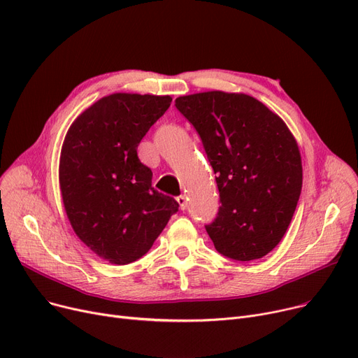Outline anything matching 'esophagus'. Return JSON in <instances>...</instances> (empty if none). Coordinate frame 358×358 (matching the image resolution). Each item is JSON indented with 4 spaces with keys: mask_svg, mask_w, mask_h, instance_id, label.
<instances>
[{
    "mask_svg": "<svg viewBox=\"0 0 358 358\" xmlns=\"http://www.w3.org/2000/svg\"><path fill=\"white\" fill-rule=\"evenodd\" d=\"M177 201H178V204H180V209H181V210H185L187 206H189V203H187V197H185L184 194L178 196V197H177Z\"/></svg>",
    "mask_w": 358,
    "mask_h": 358,
    "instance_id": "obj_1",
    "label": "esophagus"
}]
</instances>
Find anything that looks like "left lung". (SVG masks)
I'll use <instances>...</instances> for the list:
<instances>
[{
  "label": "left lung",
  "instance_id": "1",
  "mask_svg": "<svg viewBox=\"0 0 358 358\" xmlns=\"http://www.w3.org/2000/svg\"><path fill=\"white\" fill-rule=\"evenodd\" d=\"M176 107L197 130L216 174L222 204L206 224L215 248L238 261L267 255L302 192V157L287 124L242 92L190 94Z\"/></svg>",
  "mask_w": 358,
  "mask_h": 358
}]
</instances>
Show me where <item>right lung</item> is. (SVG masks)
I'll return each instance as SVG.
<instances>
[{
  "instance_id": "add662e5",
  "label": "right lung",
  "mask_w": 358,
  "mask_h": 358,
  "mask_svg": "<svg viewBox=\"0 0 358 358\" xmlns=\"http://www.w3.org/2000/svg\"><path fill=\"white\" fill-rule=\"evenodd\" d=\"M173 99L116 92L84 110L66 131L59 187L71 227L110 264L143 257L178 203L152 187L138 145Z\"/></svg>"
}]
</instances>
